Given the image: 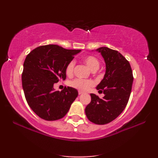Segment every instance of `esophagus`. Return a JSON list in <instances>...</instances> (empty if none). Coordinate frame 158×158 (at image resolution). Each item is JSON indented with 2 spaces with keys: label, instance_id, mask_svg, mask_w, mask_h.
Listing matches in <instances>:
<instances>
[{
  "label": "esophagus",
  "instance_id": "obj_1",
  "mask_svg": "<svg viewBox=\"0 0 158 158\" xmlns=\"http://www.w3.org/2000/svg\"><path fill=\"white\" fill-rule=\"evenodd\" d=\"M82 93H82V92H81V91L78 92V94H82Z\"/></svg>",
  "mask_w": 158,
  "mask_h": 158
}]
</instances>
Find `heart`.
Returning a JSON list of instances; mask_svg holds the SVG:
<instances>
[{
    "instance_id": "heart-1",
    "label": "heart",
    "mask_w": 158,
    "mask_h": 158,
    "mask_svg": "<svg viewBox=\"0 0 158 158\" xmlns=\"http://www.w3.org/2000/svg\"><path fill=\"white\" fill-rule=\"evenodd\" d=\"M85 64L90 69L91 71H94L99 69V61L94 56H87L83 59ZM75 67V61L71 60L70 61L65 68V73L67 76H71L73 73ZM94 82L90 80H82V79H76L70 82V85L74 87L79 91L86 92L88 91L92 87L94 86Z\"/></svg>"
}]
</instances>
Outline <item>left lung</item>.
I'll list each match as a JSON object with an SVG mask.
<instances>
[{"label": "left lung", "mask_w": 158, "mask_h": 158, "mask_svg": "<svg viewBox=\"0 0 158 158\" xmlns=\"http://www.w3.org/2000/svg\"><path fill=\"white\" fill-rule=\"evenodd\" d=\"M106 64V72L97 89L103 93L100 99L90 94L91 102L85 108V114L94 123L103 125L114 120L124 110L131 92L133 81L129 62L122 54L108 47L97 49Z\"/></svg>", "instance_id": "left-lung-1"}]
</instances>
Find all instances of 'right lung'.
I'll list each match as a JSON object with an SVG mask.
<instances>
[{
  "label": "right lung",
  "mask_w": 158,
  "mask_h": 158,
  "mask_svg": "<svg viewBox=\"0 0 158 158\" xmlns=\"http://www.w3.org/2000/svg\"><path fill=\"white\" fill-rule=\"evenodd\" d=\"M81 51L48 44L37 47L27 56L22 74L23 88L29 106L40 118L60 119L76 99V89L65 87L56 91L54 84L65 81L66 65Z\"/></svg>",
  "instance_id": "obj_1"
}]
</instances>
